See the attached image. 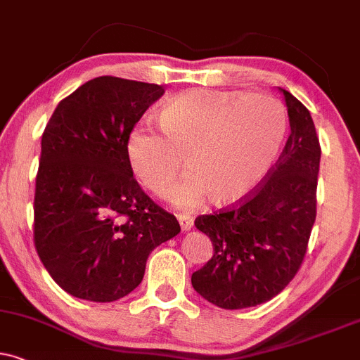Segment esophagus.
Here are the masks:
<instances>
[{"mask_svg": "<svg viewBox=\"0 0 360 360\" xmlns=\"http://www.w3.org/2000/svg\"><path fill=\"white\" fill-rule=\"evenodd\" d=\"M176 219H179V221H180V227H181V230H184V232H187V230L192 229V225H193L192 217H187V215H176Z\"/></svg>", "mask_w": 360, "mask_h": 360, "instance_id": "1", "label": "esophagus"}]
</instances>
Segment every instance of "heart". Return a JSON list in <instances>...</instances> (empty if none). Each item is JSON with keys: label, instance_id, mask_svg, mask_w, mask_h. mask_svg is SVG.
Here are the masks:
<instances>
[{"label": "heart", "instance_id": "b5f03b06", "mask_svg": "<svg viewBox=\"0 0 360 360\" xmlns=\"http://www.w3.org/2000/svg\"><path fill=\"white\" fill-rule=\"evenodd\" d=\"M155 128L139 125L127 136V160L143 187L165 198L184 168L190 172L172 195L180 210L208 198L224 205L245 197L272 170L287 133L281 101L264 93L190 90L160 110Z\"/></svg>", "mask_w": 360, "mask_h": 360}]
</instances>
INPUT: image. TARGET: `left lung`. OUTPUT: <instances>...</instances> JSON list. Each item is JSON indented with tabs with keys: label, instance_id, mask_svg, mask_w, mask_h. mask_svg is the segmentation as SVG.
Listing matches in <instances>:
<instances>
[{
	"label": "left lung",
	"instance_id": "8db88e82",
	"mask_svg": "<svg viewBox=\"0 0 360 360\" xmlns=\"http://www.w3.org/2000/svg\"><path fill=\"white\" fill-rule=\"evenodd\" d=\"M285 96L290 135L272 170L230 207L195 219L214 255L192 275L203 299L221 309H245L281 294L307 254L317 215L321 143L309 110Z\"/></svg>",
	"mask_w": 360,
	"mask_h": 360
}]
</instances>
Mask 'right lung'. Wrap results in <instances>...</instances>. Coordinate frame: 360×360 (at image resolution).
Listing matches in <instances>:
<instances>
[{
	"label": "right lung",
	"instance_id": "1",
	"mask_svg": "<svg viewBox=\"0 0 360 360\" xmlns=\"http://www.w3.org/2000/svg\"><path fill=\"white\" fill-rule=\"evenodd\" d=\"M163 95L153 83L86 82L58 103L41 136L33 240L58 285L113 302L135 290L146 259L180 224L146 195L127 160V136Z\"/></svg>",
	"mask_w": 360,
	"mask_h": 360
}]
</instances>
